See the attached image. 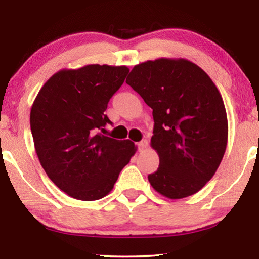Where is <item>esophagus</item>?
I'll return each instance as SVG.
<instances>
[{"label": "esophagus", "mask_w": 259, "mask_h": 259, "mask_svg": "<svg viewBox=\"0 0 259 259\" xmlns=\"http://www.w3.org/2000/svg\"><path fill=\"white\" fill-rule=\"evenodd\" d=\"M148 146V140L147 139H143L141 141L138 143V150L139 151H145Z\"/></svg>", "instance_id": "esophagus-1"}]
</instances>
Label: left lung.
Returning <instances> with one entry per match:
<instances>
[{"label":"left lung","mask_w":259,"mask_h":259,"mask_svg":"<svg viewBox=\"0 0 259 259\" xmlns=\"http://www.w3.org/2000/svg\"><path fill=\"white\" fill-rule=\"evenodd\" d=\"M126 83L153 109L151 146L160 164L148 175L152 187L169 199L197 193L228 144L225 106L213 81L189 60L158 59L134 66Z\"/></svg>","instance_id":"1"}]
</instances>
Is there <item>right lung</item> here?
Instances as JSON below:
<instances>
[{
    "label": "right lung",
    "instance_id": "add662e5",
    "mask_svg": "<svg viewBox=\"0 0 259 259\" xmlns=\"http://www.w3.org/2000/svg\"><path fill=\"white\" fill-rule=\"evenodd\" d=\"M126 66L62 69L44 84L30 111L35 151L49 179L68 196L91 201L111 192L137 147L99 133L109 99L121 87Z\"/></svg>",
    "mask_w": 259,
    "mask_h": 259
}]
</instances>
